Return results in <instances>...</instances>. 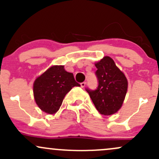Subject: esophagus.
<instances>
[{"instance_id":"obj_1","label":"esophagus","mask_w":159,"mask_h":159,"mask_svg":"<svg viewBox=\"0 0 159 159\" xmlns=\"http://www.w3.org/2000/svg\"><path fill=\"white\" fill-rule=\"evenodd\" d=\"M86 84H87V82H86V81L82 82V83H81V87H84L85 86H86Z\"/></svg>"}]
</instances>
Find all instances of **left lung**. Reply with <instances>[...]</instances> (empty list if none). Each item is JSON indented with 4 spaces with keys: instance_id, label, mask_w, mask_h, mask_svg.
<instances>
[{
    "instance_id": "left-lung-1",
    "label": "left lung",
    "mask_w": 159,
    "mask_h": 159,
    "mask_svg": "<svg viewBox=\"0 0 159 159\" xmlns=\"http://www.w3.org/2000/svg\"><path fill=\"white\" fill-rule=\"evenodd\" d=\"M96 75L98 84L96 90L86 88L95 107L105 116L117 112L127 93L128 81L125 75L110 57H104L96 63Z\"/></svg>"
}]
</instances>
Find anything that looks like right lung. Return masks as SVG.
<instances>
[{"mask_svg": "<svg viewBox=\"0 0 159 159\" xmlns=\"http://www.w3.org/2000/svg\"><path fill=\"white\" fill-rule=\"evenodd\" d=\"M73 74L66 72L63 66H53L34 83V96L36 105L49 114H55L65 96L74 87H80Z\"/></svg>", "mask_w": 159, "mask_h": 159, "instance_id": "1", "label": "right lung"}]
</instances>
